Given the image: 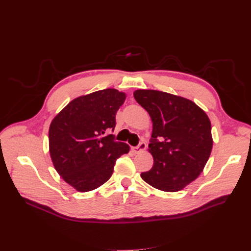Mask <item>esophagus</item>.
I'll list each match as a JSON object with an SVG mask.
<instances>
[{"label":"esophagus","instance_id":"1","mask_svg":"<svg viewBox=\"0 0 251 251\" xmlns=\"http://www.w3.org/2000/svg\"><path fill=\"white\" fill-rule=\"evenodd\" d=\"M147 149V144L144 142H141L138 147L136 148H132V151L135 152V153H138V152H141V151H144Z\"/></svg>","mask_w":251,"mask_h":251}]
</instances>
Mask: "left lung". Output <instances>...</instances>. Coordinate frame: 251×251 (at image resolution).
<instances>
[{
	"label": "left lung",
	"mask_w": 251,
	"mask_h": 251,
	"mask_svg": "<svg viewBox=\"0 0 251 251\" xmlns=\"http://www.w3.org/2000/svg\"><path fill=\"white\" fill-rule=\"evenodd\" d=\"M133 96L152 122L153 166L140 176L159 190L180 191L201 175L212 152L209 119L194 101L168 92L137 89Z\"/></svg>",
	"instance_id": "1"
}]
</instances>
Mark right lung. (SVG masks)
<instances>
[{
	"label": "right lung",
	"mask_w": 251,
	"mask_h": 251,
	"mask_svg": "<svg viewBox=\"0 0 251 251\" xmlns=\"http://www.w3.org/2000/svg\"><path fill=\"white\" fill-rule=\"evenodd\" d=\"M126 94L115 88L98 90L71 100L49 128L50 155L58 174L78 192L99 188L114 171L116 160L129 146L114 140L116 114Z\"/></svg>",
	"instance_id": "1"
}]
</instances>
